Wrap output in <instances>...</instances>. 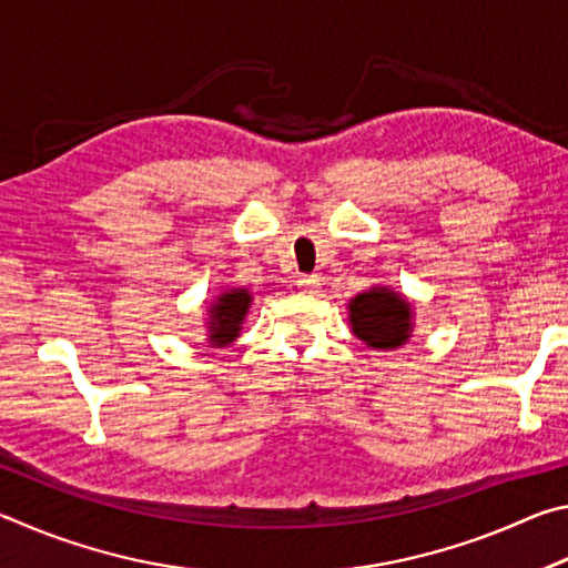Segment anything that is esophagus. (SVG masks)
Instances as JSON below:
<instances>
[{
    "instance_id": "34e87169",
    "label": "esophagus",
    "mask_w": 568,
    "mask_h": 568,
    "mask_svg": "<svg viewBox=\"0 0 568 568\" xmlns=\"http://www.w3.org/2000/svg\"><path fill=\"white\" fill-rule=\"evenodd\" d=\"M297 287H301V291L307 295H315L321 287V277L318 275H301L297 277Z\"/></svg>"
}]
</instances>
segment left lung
I'll return each mask as SVG.
<instances>
[{
  "instance_id": "8db88e82",
  "label": "left lung",
  "mask_w": 568,
  "mask_h": 568,
  "mask_svg": "<svg viewBox=\"0 0 568 568\" xmlns=\"http://www.w3.org/2000/svg\"><path fill=\"white\" fill-rule=\"evenodd\" d=\"M351 325L371 348H398L410 333V305L388 287H373L351 301Z\"/></svg>"
}]
</instances>
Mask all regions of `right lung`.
I'll return each mask as SVG.
<instances>
[{"instance_id": "right-lung-1", "label": "right lung", "mask_w": 568, "mask_h": 568, "mask_svg": "<svg viewBox=\"0 0 568 568\" xmlns=\"http://www.w3.org/2000/svg\"><path fill=\"white\" fill-rule=\"evenodd\" d=\"M250 301L253 297L247 291H237V287L217 297V303L210 307V341L213 345H227L237 338Z\"/></svg>"}]
</instances>
